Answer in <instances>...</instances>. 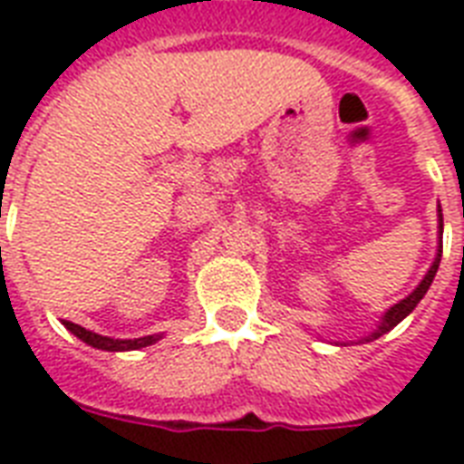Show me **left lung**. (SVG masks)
Wrapping results in <instances>:
<instances>
[{"instance_id": "8db88e82", "label": "left lung", "mask_w": 464, "mask_h": 464, "mask_svg": "<svg viewBox=\"0 0 464 464\" xmlns=\"http://www.w3.org/2000/svg\"><path fill=\"white\" fill-rule=\"evenodd\" d=\"M440 253H443V214H440V207H439V253H436V260H433L431 269L426 272V276H424V279H421V282H419L417 289L411 291V294H410V296H407V298H402L400 304L392 305V308H390L388 313L382 315L381 324H378V327H375V330L371 332L368 337L361 339V342H373V339L382 337L385 332H390V330H392V327H395V324L402 323L404 317L410 315L411 310L417 308V304H419V301H421V298L426 296V291H429V286H431L433 276H436V272H439Z\"/></svg>"}]
</instances>
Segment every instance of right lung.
I'll list each match as a JSON object with an SVG mask.
<instances>
[{
    "label": "right lung",
    "mask_w": 464,
    "mask_h": 464,
    "mask_svg": "<svg viewBox=\"0 0 464 464\" xmlns=\"http://www.w3.org/2000/svg\"><path fill=\"white\" fill-rule=\"evenodd\" d=\"M64 327H67L72 334L86 342V344L96 346V349H103V352H132V349H141V346L156 344L160 339V334H149V337H140V339H112V337H103V334H96V332L86 330L82 324H74L64 320Z\"/></svg>",
    "instance_id": "right-lung-1"
}]
</instances>
